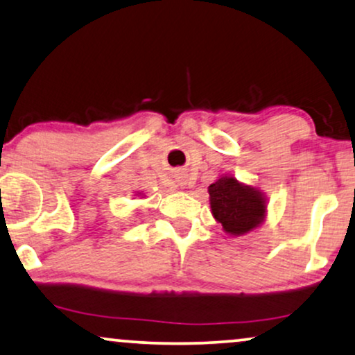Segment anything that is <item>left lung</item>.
Returning <instances> with one entry per match:
<instances>
[{
	"label": "left lung",
	"instance_id": "8db88e82",
	"mask_svg": "<svg viewBox=\"0 0 355 355\" xmlns=\"http://www.w3.org/2000/svg\"><path fill=\"white\" fill-rule=\"evenodd\" d=\"M212 216L225 232L242 235L263 220L264 200L254 188L245 187L234 177H224L209 187Z\"/></svg>",
	"mask_w": 355,
	"mask_h": 355
}]
</instances>
